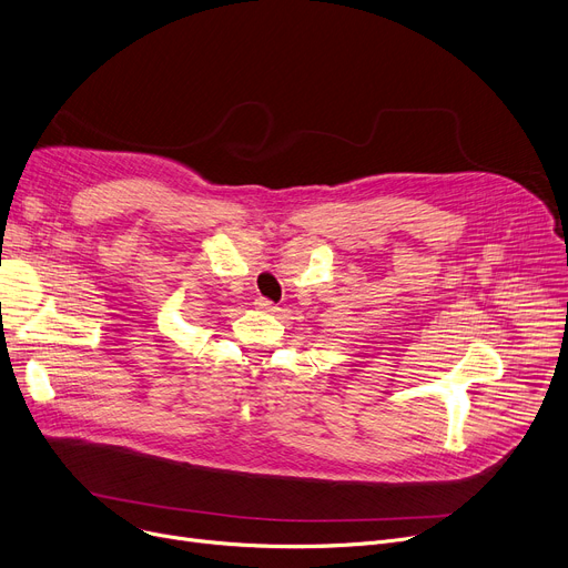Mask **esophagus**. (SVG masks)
<instances>
[{
    "instance_id": "esophagus-1",
    "label": "esophagus",
    "mask_w": 568,
    "mask_h": 568,
    "mask_svg": "<svg viewBox=\"0 0 568 568\" xmlns=\"http://www.w3.org/2000/svg\"><path fill=\"white\" fill-rule=\"evenodd\" d=\"M255 306H257L260 311H268V313L276 311V304H272L268 300H262V296H260V300H255Z\"/></svg>"
}]
</instances>
